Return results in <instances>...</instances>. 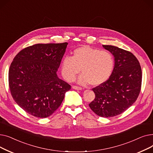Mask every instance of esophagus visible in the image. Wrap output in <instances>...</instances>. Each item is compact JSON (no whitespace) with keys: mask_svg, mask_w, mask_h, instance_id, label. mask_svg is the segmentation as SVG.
<instances>
[{"mask_svg":"<svg viewBox=\"0 0 153 153\" xmlns=\"http://www.w3.org/2000/svg\"><path fill=\"white\" fill-rule=\"evenodd\" d=\"M72 88H73L75 90H79V91H81L82 89V88L81 87H78V86H76V85H73L72 86Z\"/></svg>","mask_w":153,"mask_h":153,"instance_id":"1","label":"esophagus"}]
</instances>
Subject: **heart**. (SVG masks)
<instances>
[{
    "instance_id": "1",
    "label": "heart",
    "mask_w": 153,
    "mask_h": 153,
    "mask_svg": "<svg viewBox=\"0 0 153 153\" xmlns=\"http://www.w3.org/2000/svg\"><path fill=\"white\" fill-rule=\"evenodd\" d=\"M114 67V57L110 52L84 45L75 49L71 56L63 58L61 71L63 77L72 82L81 69L82 74L78 78V82L97 86L110 78Z\"/></svg>"
}]
</instances>
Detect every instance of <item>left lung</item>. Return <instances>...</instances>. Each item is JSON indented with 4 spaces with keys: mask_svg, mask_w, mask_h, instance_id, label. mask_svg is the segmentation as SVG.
Here are the masks:
<instances>
[{
    "mask_svg": "<svg viewBox=\"0 0 153 153\" xmlns=\"http://www.w3.org/2000/svg\"><path fill=\"white\" fill-rule=\"evenodd\" d=\"M114 57L113 72L107 81L93 88L95 97L89 107L102 117L122 114L137 99L142 81L138 60L130 51L111 45H102Z\"/></svg>",
    "mask_w": 153,
    "mask_h": 153,
    "instance_id": "left-lung-1",
    "label": "left lung"
}]
</instances>
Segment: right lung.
<instances>
[{
	"instance_id": "add662e5",
	"label": "right lung",
	"mask_w": 153,
	"mask_h": 153,
	"mask_svg": "<svg viewBox=\"0 0 153 153\" xmlns=\"http://www.w3.org/2000/svg\"><path fill=\"white\" fill-rule=\"evenodd\" d=\"M68 44H36L24 48L13 58L9 71L10 90L27 113L41 118L50 116L71 89L56 74Z\"/></svg>"
}]
</instances>
